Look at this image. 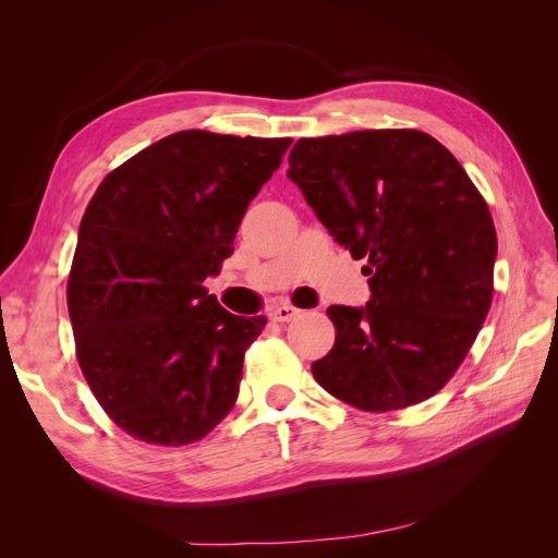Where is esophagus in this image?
<instances>
[{
  "label": "esophagus",
  "instance_id": "34e87169",
  "mask_svg": "<svg viewBox=\"0 0 558 558\" xmlns=\"http://www.w3.org/2000/svg\"><path fill=\"white\" fill-rule=\"evenodd\" d=\"M295 314H298V310L291 305H277L269 310L267 316H269V320H277V324H286V320H291Z\"/></svg>",
  "mask_w": 558,
  "mask_h": 558
}]
</instances>
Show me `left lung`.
Instances as JSON below:
<instances>
[{"label":"left lung","mask_w":558,"mask_h":558,"mask_svg":"<svg viewBox=\"0 0 558 558\" xmlns=\"http://www.w3.org/2000/svg\"><path fill=\"white\" fill-rule=\"evenodd\" d=\"M286 174L335 242L365 258L373 291L365 307H328L337 335L314 379L363 412L435 396L492 307L498 240L475 183L418 130L300 140Z\"/></svg>","instance_id":"1"}]
</instances>
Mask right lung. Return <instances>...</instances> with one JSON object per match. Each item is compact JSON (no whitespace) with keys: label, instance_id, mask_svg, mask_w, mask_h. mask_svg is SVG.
<instances>
[{"label":"right lung","instance_id":"add662e5","mask_svg":"<svg viewBox=\"0 0 558 558\" xmlns=\"http://www.w3.org/2000/svg\"><path fill=\"white\" fill-rule=\"evenodd\" d=\"M291 142L174 132L116 167L83 214L66 281L76 359L137 440L197 442L238 400L267 318L230 314L205 279Z\"/></svg>","mask_w":558,"mask_h":558}]
</instances>
